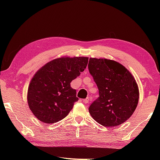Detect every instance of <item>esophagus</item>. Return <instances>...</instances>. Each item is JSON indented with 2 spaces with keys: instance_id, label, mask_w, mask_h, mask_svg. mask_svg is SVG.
<instances>
[{
  "instance_id": "34e87169",
  "label": "esophagus",
  "mask_w": 160,
  "mask_h": 160,
  "mask_svg": "<svg viewBox=\"0 0 160 160\" xmlns=\"http://www.w3.org/2000/svg\"><path fill=\"white\" fill-rule=\"evenodd\" d=\"M89 102H90V99H89V98L83 99V102L85 103V104H88V103H89Z\"/></svg>"
}]
</instances>
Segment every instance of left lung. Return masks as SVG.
<instances>
[{
  "label": "left lung",
  "instance_id": "1",
  "mask_svg": "<svg viewBox=\"0 0 160 160\" xmlns=\"http://www.w3.org/2000/svg\"><path fill=\"white\" fill-rule=\"evenodd\" d=\"M88 69L99 94L89 107L92 117L106 127L122 124L138 103L139 90L134 77L123 65L107 58H90Z\"/></svg>",
  "mask_w": 160,
  "mask_h": 160
}]
</instances>
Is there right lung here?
<instances>
[{
  "label": "right lung",
  "instance_id": "add662e5",
  "mask_svg": "<svg viewBox=\"0 0 160 160\" xmlns=\"http://www.w3.org/2000/svg\"><path fill=\"white\" fill-rule=\"evenodd\" d=\"M88 57L58 58L46 63L32 78L28 91V103L38 120L53 123L68 114L78 101L76 90L70 82L84 71Z\"/></svg>",
  "mask_w": 160,
  "mask_h": 160
}]
</instances>
